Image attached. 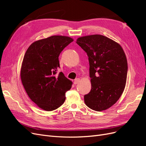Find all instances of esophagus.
<instances>
[{"label":"esophagus","mask_w":146,"mask_h":146,"mask_svg":"<svg viewBox=\"0 0 146 146\" xmlns=\"http://www.w3.org/2000/svg\"><path fill=\"white\" fill-rule=\"evenodd\" d=\"M80 78H76L74 80V83L75 84V85H76V84H77V83H79V82H80Z\"/></svg>","instance_id":"1"}]
</instances>
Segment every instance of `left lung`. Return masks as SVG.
Wrapping results in <instances>:
<instances>
[{
  "label": "left lung",
  "mask_w": 146,
  "mask_h": 146,
  "mask_svg": "<svg viewBox=\"0 0 146 146\" xmlns=\"http://www.w3.org/2000/svg\"><path fill=\"white\" fill-rule=\"evenodd\" d=\"M77 44L88 56L91 90L85 104L95 111L111 107L120 98L127 80L128 65L121 46L100 35L78 38Z\"/></svg>",
  "instance_id": "obj_1"
}]
</instances>
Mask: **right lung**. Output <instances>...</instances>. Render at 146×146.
I'll return each instance as SVG.
<instances>
[{"label":"right lung","mask_w":146,"mask_h":146,"mask_svg":"<svg viewBox=\"0 0 146 146\" xmlns=\"http://www.w3.org/2000/svg\"><path fill=\"white\" fill-rule=\"evenodd\" d=\"M73 39L68 36H52L36 41L25 52L21 70L23 85L29 98L39 108L52 111L60 107L72 82L60 68V53Z\"/></svg>","instance_id":"right-lung-1"}]
</instances>
